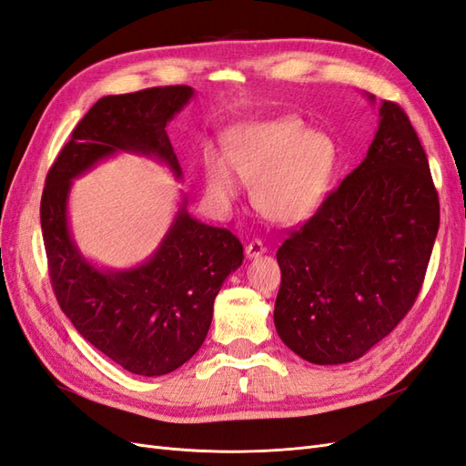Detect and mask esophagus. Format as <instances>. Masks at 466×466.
<instances>
[{
	"label": "esophagus",
	"mask_w": 466,
	"mask_h": 466,
	"mask_svg": "<svg viewBox=\"0 0 466 466\" xmlns=\"http://www.w3.org/2000/svg\"><path fill=\"white\" fill-rule=\"evenodd\" d=\"M268 248L264 246V242L261 240H252L248 246H246V258H258L261 254H266Z\"/></svg>",
	"instance_id": "1"
}]
</instances>
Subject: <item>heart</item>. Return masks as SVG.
<instances>
[{"mask_svg":"<svg viewBox=\"0 0 466 466\" xmlns=\"http://www.w3.org/2000/svg\"><path fill=\"white\" fill-rule=\"evenodd\" d=\"M337 169V146L301 119L281 117L238 127L226 146V159L205 157L208 195L230 205L240 195V176L254 185V205L266 218L295 224L323 202Z\"/></svg>","mask_w":466,"mask_h":466,"instance_id":"b5f03b06","label":"heart"}]
</instances>
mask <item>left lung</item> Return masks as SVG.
Instances as JSON below:
<instances>
[{
    "label": "left lung",
    "instance_id": "left-lung-1",
    "mask_svg": "<svg viewBox=\"0 0 466 466\" xmlns=\"http://www.w3.org/2000/svg\"><path fill=\"white\" fill-rule=\"evenodd\" d=\"M437 230L421 141L401 106L381 102L364 161L278 249L279 339L313 364L366 354L410 313Z\"/></svg>",
    "mask_w": 466,
    "mask_h": 466
}]
</instances>
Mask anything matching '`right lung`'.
Instances as JSON below:
<instances>
[{
  "instance_id": "obj_1",
  "label": "right lung",
  "mask_w": 466,
  "mask_h": 466,
  "mask_svg": "<svg viewBox=\"0 0 466 466\" xmlns=\"http://www.w3.org/2000/svg\"><path fill=\"white\" fill-rule=\"evenodd\" d=\"M193 94L190 86H157L100 98L58 153L41 197L43 242L58 305L90 344L139 376L169 374L200 349L214 299L242 266L244 248L230 230L195 220L183 200L146 264L98 269L70 236L68 190L73 178L117 151L153 155L181 177L165 126Z\"/></svg>"
}]
</instances>
